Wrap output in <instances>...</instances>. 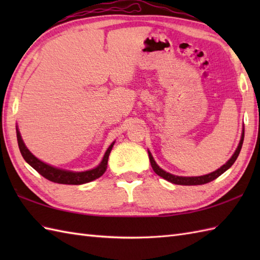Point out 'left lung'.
I'll list each match as a JSON object with an SVG mask.
<instances>
[{
    "label": "left lung",
    "mask_w": 260,
    "mask_h": 260,
    "mask_svg": "<svg viewBox=\"0 0 260 260\" xmlns=\"http://www.w3.org/2000/svg\"><path fill=\"white\" fill-rule=\"evenodd\" d=\"M244 137H245V129L242 128L240 142H239V144H238V147L236 148L235 153L233 154V156H231L228 159V161L225 162V164L222 165L221 168H219L218 170H215V171H213V172L209 173V174H206V175H200V176H179V175L171 174V173L167 172V171H164L163 169H161V168L158 167V165L155 162V159H154V157L152 156V154H151L150 151H148V157H150V162H151V165H152V168L154 170V172H155L158 176H161V178H163L164 180L171 182V183L179 184V185H200V184H206V183H208V182H211L214 179H217L218 176H220L222 173H224L228 169L231 168V165L235 163L237 157H238V155H239L240 150H241V147H242V143H244Z\"/></svg>",
    "instance_id": "obj_1"
}]
</instances>
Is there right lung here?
<instances>
[{"instance_id": "right-lung-1", "label": "right lung", "mask_w": 260, "mask_h": 260, "mask_svg": "<svg viewBox=\"0 0 260 260\" xmlns=\"http://www.w3.org/2000/svg\"><path fill=\"white\" fill-rule=\"evenodd\" d=\"M16 139H18V144H19V148L22 156H23V158L25 159V162L29 165H31V167L35 169L38 173H40L43 178L48 179L49 181H52L54 183L73 184V185L88 183V182H91L93 180L101 178L107 169L109 154L115 144V142H113L112 144L109 145V147L107 148V151L105 153V155L102 159V162L99 163L96 168L88 171H82V172H75V171H69V170L52 167V165L42 162L41 159H39L38 157L33 155V154L27 150L23 140H22V136L20 134L18 126H16Z\"/></svg>"}]
</instances>
